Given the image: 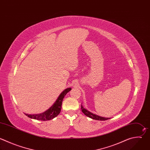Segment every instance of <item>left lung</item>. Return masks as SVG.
I'll return each mask as SVG.
<instances>
[{
  "label": "left lung",
  "mask_w": 150,
  "mask_h": 150,
  "mask_svg": "<svg viewBox=\"0 0 150 150\" xmlns=\"http://www.w3.org/2000/svg\"><path fill=\"white\" fill-rule=\"evenodd\" d=\"M81 110L82 111V112L87 117H88L89 118H92L93 120H99V121H105V120H107L108 119H110V118H105V117H100L98 115H96V114H94L92 112H91L90 111H89L88 110H87L86 109H85L83 106L82 105H81Z\"/></svg>",
  "instance_id": "8db88e82"
}]
</instances>
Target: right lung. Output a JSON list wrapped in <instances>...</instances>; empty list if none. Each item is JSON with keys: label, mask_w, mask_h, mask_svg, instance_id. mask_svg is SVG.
Here are the masks:
<instances>
[{"label": "right lung", "mask_w": 150, "mask_h": 150, "mask_svg": "<svg viewBox=\"0 0 150 150\" xmlns=\"http://www.w3.org/2000/svg\"><path fill=\"white\" fill-rule=\"evenodd\" d=\"M71 90V88H68L63 91V92H61V93L59 95L54 104L45 112L38 114H28L26 113H25V114L31 119L40 121H48L52 120L59 114L62 108V104L64 98L65 97L66 94Z\"/></svg>", "instance_id": "obj_1"}]
</instances>
